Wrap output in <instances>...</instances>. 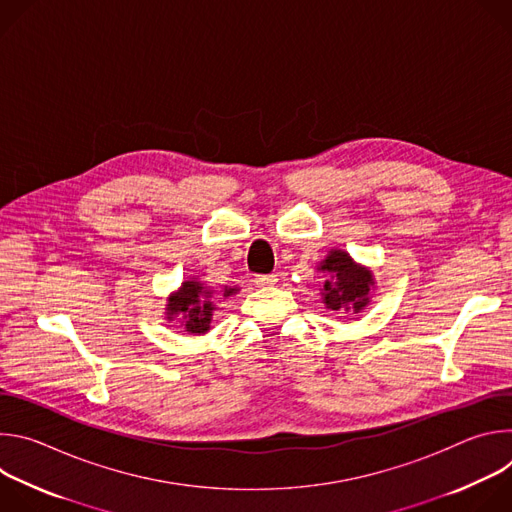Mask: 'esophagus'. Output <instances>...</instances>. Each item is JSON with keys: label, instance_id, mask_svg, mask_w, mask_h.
I'll use <instances>...</instances> for the list:
<instances>
[{"label": "esophagus", "instance_id": "34e87169", "mask_svg": "<svg viewBox=\"0 0 512 512\" xmlns=\"http://www.w3.org/2000/svg\"><path fill=\"white\" fill-rule=\"evenodd\" d=\"M275 283H277V275H275V273L257 275V277H255V285H257V287H269V285H275Z\"/></svg>", "mask_w": 512, "mask_h": 512}]
</instances>
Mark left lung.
Wrapping results in <instances>:
<instances>
[{
	"label": "left lung",
	"mask_w": 512,
	"mask_h": 512,
	"mask_svg": "<svg viewBox=\"0 0 512 512\" xmlns=\"http://www.w3.org/2000/svg\"><path fill=\"white\" fill-rule=\"evenodd\" d=\"M318 271L326 273L324 287L320 289L322 304L328 310L344 314H360L371 304L375 291V275L371 267L356 263L350 253L342 249H330L318 263Z\"/></svg>",
	"instance_id": "left-lung-1"
}]
</instances>
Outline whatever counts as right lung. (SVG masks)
Returning a JSON list of instances; mask_svg holds the SVG:
<instances>
[{
	"instance_id": "obj_1",
	"label": "right lung",
	"mask_w": 512,
	"mask_h": 512,
	"mask_svg": "<svg viewBox=\"0 0 512 512\" xmlns=\"http://www.w3.org/2000/svg\"><path fill=\"white\" fill-rule=\"evenodd\" d=\"M239 294V287H223L221 298H229ZM216 291L202 283L198 277H188L182 281V285L172 291L166 300V320L168 322H180V328L192 336H202L210 330L212 312L216 310Z\"/></svg>"
}]
</instances>
